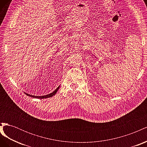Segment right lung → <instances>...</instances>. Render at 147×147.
<instances>
[{
  "instance_id": "right-lung-1",
  "label": "right lung",
  "mask_w": 147,
  "mask_h": 147,
  "mask_svg": "<svg viewBox=\"0 0 147 147\" xmlns=\"http://www.w3.org/2000/svg\"><path fill=\"white\" fill-rule=\"evenodd\" d=\"M59 87H60V86H59L58 87H57V88H56V90H55L54 91H53V92H51V93H50V94H47V95H46V96H32V95H30V94H28V93H25L26 94H27V96H30V97H35V98H38V99H45V98H48V97H52V96H54L56 93L57 92V91H58V90L59 89Z\"/></svg>"
}]
</instances>
